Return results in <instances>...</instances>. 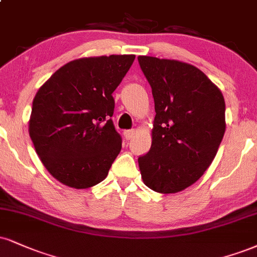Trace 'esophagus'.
<instances>
[{"label":"esophagus","mask_w":257,"mask_h":257,"mask_svg":"<svg viewBox=\"0 0 257 257\" xmlns=\"http://www.w3.org/2000/svg\"><path fill=\"white\" fill-rule=\"evenodd\" d=\"M123 135H124L125 140H131V139H133V137L135 135V131H125L123 133Z\"/></svg>","instance_id":"esophagus-1"}]
</instances>
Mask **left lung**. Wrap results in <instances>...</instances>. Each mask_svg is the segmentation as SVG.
I'll return each instance as SVG.
<instances>
[{
    "mask_svg": "<svg viewBox=\"0 0 257 257\" xmlns=\"http://www.w3.org/2000/svg\"><path fill=\"white\" fill-rule=\"evenodd\" d=\"M152 87V146L139 157L144 183L160 194L190 187L209 168L225 134L221 91L189 63L139 56Z\"/></svg>",
    "mask_w": 257,
    "mask_h": 257,
    "instance_id": "left-lung-1",
    "label": "left lung"
}]
</instances>
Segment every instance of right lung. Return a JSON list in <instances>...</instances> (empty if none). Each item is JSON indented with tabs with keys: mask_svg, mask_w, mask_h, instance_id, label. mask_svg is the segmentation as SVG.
I'll return each instance as SVG.
<instances>
[{
	"mask_svg": "<svg viewBox=\"0 0 257 257\" xmlns=\"http://www.w3.org/2000/svg\"><path fill=\"white\" fill-rule=\"evenodd\" d=\"M135 55L68 62L38 89L29 122L43 165L62 184L86 189L106 178L122 148L112 93Z\"/></svg>",
	"mask_w": 257,
	"mask_h": 257,
	"instance_id": "1",
	"label": "right lung"
}]
</instances>
